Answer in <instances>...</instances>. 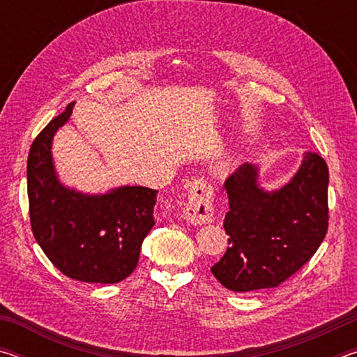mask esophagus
Masks as SVG:
<instances>
[{"instance_id": "1", "label": "esophagus", "mask_w": 357, "mask_h": 357, "mask_svg": "<svg viewBox=\"0 0 357 357\" xmlns=\"http://www.w3.org/2000/svg\"><path fill=\"white\" fill-rule=\"evenodd\" d=\"M214 190L203 178L192 179L187 185V203L183 209L184 217L195 225L214 220Z\"/></svg>"}]
</instances>
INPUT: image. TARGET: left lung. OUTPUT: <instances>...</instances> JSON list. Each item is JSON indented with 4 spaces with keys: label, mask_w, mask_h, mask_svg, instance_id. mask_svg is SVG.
Wrapping results in <instances>:
<instances>
[{
    "label": "left lung",
    "mask_w": 357,
    "mask_h": 357,
    "mask_svg": "<svg viewBox=\"0 0 357 357\" xmlns=\"http://www.w3.org/2000/svg\"><path fill=\"white\" fill-rule=\"evenodd\" d=\"M258 167L241 165L227 178L223 220L228 249L211 273L231 291H259L289 279L328 233L329 172L321 155L305 153L298 173L279 190L258 185Z\"/></svg>",
    "instance_id": "obj_1"
}]
</instances>
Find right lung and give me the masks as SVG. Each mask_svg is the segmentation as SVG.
I'll return each instance as SVG.
<instances>
[{
  "instance_id": "right-lung-1",
  "label": "right lung",
  "mask_w": 357,
  "mask_h": 357,
  "mask_svg": "<svg viewBox=\"0 0 357 357\" xmlns=\"http://www.w3.org/2000/svg\"><path fill=\"white\" fill-rule=\"evenodd\" d=\"M74 102L34 138L28 154L29 219L36 241L56 269L86 283H118L137 268L142 243L154 227L157 190L124 185L84 195L58 181L52 159L55 132Z\"/></svg>"
}]
</instances>
